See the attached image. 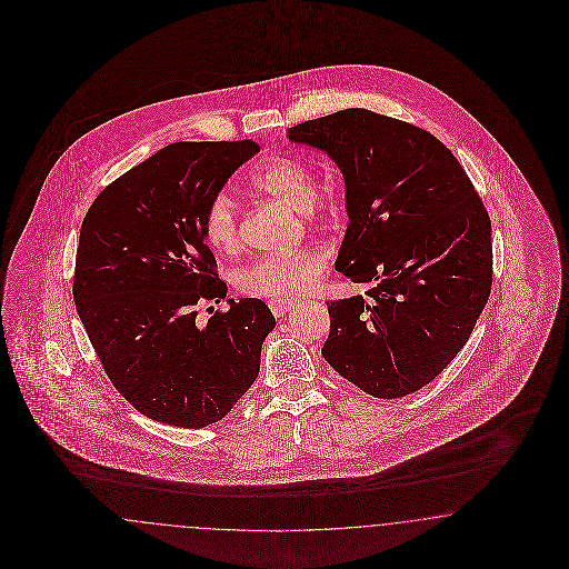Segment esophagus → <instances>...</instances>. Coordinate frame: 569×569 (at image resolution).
<instances>
[{
  "label": "esophagus",
  "instance_id": "34e87169",
  "mask_svg": "<svg viewBox=\"0 0 569 569\" xmlns=\"http://www.w3.org/2000/svg\"><path fill=\"white\" fill-rule=\"evenodd\" d=\"M292 307L293 300H269V309L276 317H283Z\"/></svg>",
  "mask_w": 569,
  "mask_h": 569
}]
</instances>
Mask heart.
Wrapping results in <instances>:
<instances>
[{
	"instance_id": "1",
	"label": "heart",
	"mask_w": 569,
	"mask_h": 569,
	"mask_svg": "<svg viewBox=\"0 0 569 569\" xmlns=\"http://www.w3.org/2000/svg\"><path fill=\"white\" fill-rule=\"evenodd\" d=\"M250 183L257 190L271 193L273 198L298 210H315L310 207L317 198V177L307 164L293 158L276 156L262 162L250 174ZM202 233L219 252L238 250L240 224L236 204L227 191H219L208 200L202 214ZM328 264V252L323 248L305 246L288 254H271L252 260L250 264L238 269L236 286L250 298L290 300L319 288Z\"/></svg>"
}]
</instances>
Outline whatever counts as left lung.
<instances>
[{"label": "left lung", "instance_id": "obj_1", "mask_svg": "<svg viewBox=\"0 0 569 569\" xmlns=\"http://www.w3.org/2000/svg\"><path fill=\"white\" fill-rule=\"evenodd\" d=\"M345 172L350 224L336 269L371 283L331 300L326 361L376 398L413 395L466 346L492 290V223L430 131L365 108L290 127Z\"/></svg>", "mask_w": 569, "mask_h": 569}]
</instances>
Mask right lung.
<instances>
[{
    "label": "right lung",
    "instance_id": "obj_1",
    "mask_svg": "<svg viewBox=\"0 0 569 569\" xmlns=\"http://www.w3.org/2000/svg\"><path fill=\"white\" fill-rule=\"evenodd\" d=\"M260 146L177 141L106 186L87 210L72 298L106 376L139 413L174 428L221 421L254 383L276 317L229 300L202 233L208 200Z\"/></svg>",
    "mask_w": 569,
    "mask_h": 569
}]
</instances>
